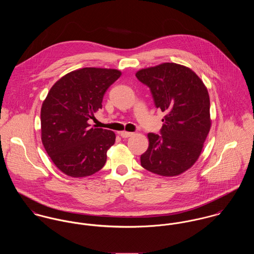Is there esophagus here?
I'll return each mask as SVG.
<instances>
[{
	"mask_svg": "<svg viewBox=\"0 0 254 254\" xmlns=\"http://www.w3.org/2000/svg\"><path fill=\"white\" fill-rule=\"evenodd\" d=\"M133 135H134V134L131 133V132H126V131L120 132V136H121L122 138H129V137H131V136H133Z\"/></svg>",
	"mask_w": 254,
	"mask_h": 254,
	"instance_id": "1",
	"label": "esophagus"
}]
</instances>
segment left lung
I'll return each mask as SVG.
<instances>
[{"mask_svg":"<svg viewBox=\"0 0 254 254\" xmlns=\"http://www.w3.org/2000/svg\"><path fill=\"white\" fill-rule=\"evenodd\" d=\"M156 109L165 112L160 134L147 135L141 165L160 176H176L197 160L209 133L210 101L206 87L191 69L165 63L136 73Z\"/></svg>","mask_w":254,"mask_h":254,"instance_id":"obj_1","label":"left lung"}]
</instances>
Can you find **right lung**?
Here are the masks:
<instances>
[{
    "label": "right lung",
    "mask_w": 254,
    "mask_h": 254,
    "mask_svg": "<svg viewBox=\"0 0 254 254\" xmlns=\"http://www.w3.org/2000/svg\"><path fill=\"white\" fill-rule=\"evenodd\" d=\"M116 69L85 67L62 77L51 88L41 109L44 147L70 177H86L101 170L115 134L91 128L88 120L103 108L109 87L120 77Z\"/></svg>",
    "instance_id": "obj_1"
}]
</instances>
